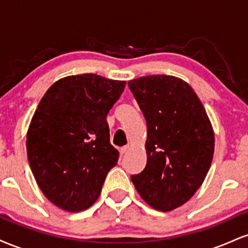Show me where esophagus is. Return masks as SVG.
I'll return each mask as SVG.
<instances>
[{
	"instance_id": "1",
	"label": "esophagus",
	"mask_w": 248,
	"mask_h": 248,
	"mask_svg": "<svg viewBox=\"0 0 248 248\" xmlns=\"http://www.w3.org/2000/svg\"><path fill=\"white\" fill-rule=\"evenodd\" d=\"M128 149H129V146L122 147L121 149H120V154H121V155H124V154H126V153L128 152Z\"/></svg>"
}]
</instances>
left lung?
Returning a JSON list of instances; mask_svg holds the SVG:
<instances>
[{
  "instance_id": "8db88e82",
  "label": "left lung",
  "mask_w": 248,
  "mask_h": 248,
  "mask_svg": "<svg viewBox=\"0 0 248 248\" xmlns=\"http://www.w3.org/2000/svg\"><path fill=\"white\" fill-rule=\"evenodd\" d=\"M128 86L147 121V164L130 179L148 205L171 211L186 203L206 177L215 152L211 122L182 79L153 75Z\"/></svg>"
}]
</instances>
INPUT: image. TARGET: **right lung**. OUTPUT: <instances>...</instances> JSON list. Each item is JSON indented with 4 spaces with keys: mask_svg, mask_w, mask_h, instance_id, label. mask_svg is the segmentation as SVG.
<instances>
[{
    "mask_svg": "<svg viewBox=\"0 0 248 248\" xmlns=\"http://www.w3.org/2000/svg\"><path fill=\"white\" fill-rule=\"evenodd\" d=\"M124 86L92 73L65 77L46 91L31 119V171L45 197L65 211L92 206L118 163L106 118Z\"/></svg>",
    "mask_w": 248,
    "mask_h": 248,
    "instance_id": "add662e5",
    "label": "right lung"
}]
</instances>
